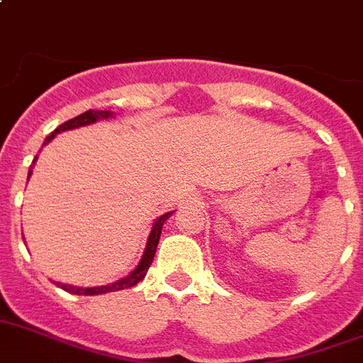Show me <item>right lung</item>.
Returning <instances> with one entry per match:
<instances>
[{
	"instance_id": "obj_1",
	"label": "right lung",
	"mask_w": 363,
	"mask_h": 363,
	"mask_svg": "<svg viewBox=\"0 0 363 363\" xmlns=\"http://www.w3.org/2000/svg\"><path fill=\"white\" fill-rule=\"evenodd\" d=\"M113 116H116V113H113V111H110V110H88V111H84V113H80V116L73 117V119H69V121H66V123L58 126L55 132H51V134L45 138L43 145L51 143V139H55V135L60 134V132H66V130H73V128H80V126L93 125V123H97V121H101V119H111ZM36 160H38V156L34 157L33 165L36 163ZM33 165H30V169H29V176L33 174ZM172 213H174V211H169V213H165V215L157 216V218L154 220V224H152V229H150V235H148L147 246H145L143 257H141L139 264L135 266L134 270L130 272L126 277L119 279V281H116V283H111V284H104V286H91V288L71 286V284L58 283V281H55V284H57V286H60L62 290H66V292L75 294V296H101V294L117 292V290H125V288L135 286V284H138L139 281H143L145 275H147L148 268H150L152 261H154V255H156L157 242H160V235H161V228H163V224H165L167 220L170 218V215H172Z\"/></svg>"
}]
</instances>
